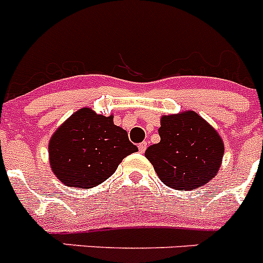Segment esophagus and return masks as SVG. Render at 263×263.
<instances>
[{"label":"esophagus","instance_id":"esophagus-1","mask_svg":"<svg viewBox=\"0 0 263 263\" xmlns=\"http://www.w3.org/2000/svg\"><path fill=\"white\" fill-rule=\"evenodd\" d=\"M146 148H147V143H146V142H142V143H139V145H138L139 153H145Z\"/></svg>","mask_w":263,"mask_h":263}]
</instances>
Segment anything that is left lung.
Segmentation results:
<instances>
[{
	"instance_id": "1",
	"label": "left lung",
	"mask_w": 263,
	"mask_h": 263,
	"mask_svg": "<svg viewBox=\"0 0 263 263\" xmlns=\"http://www.w3.org/2000/svg\"><path fill=\"white\" fill-rule=\"evenodd\" d=\"M160 142L145 152L167 187L190 191L206 184L217 174L224 143L218 133L195 111L163 116Z\"/></svg>"
}]
</instances>
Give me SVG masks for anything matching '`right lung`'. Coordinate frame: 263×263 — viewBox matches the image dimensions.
<instances>
[{
  "mask_svg": "<svg viewBox=\"0 0 263 263\" xmlns=\"http://www.w3.org/2000/svg\"><path fill=\"white\" fill-rule=\"evenodd\" d=\"M138 152L113 117L84 108L53 133L48 153L53 174L66 185L92 188L105 182L125 157Z\"/></svg>",
  "mask_w": 263,
  "mask_h": 263,
  "instance_id": "add662e5",
  "label": "right lung"
}]
</instances>
